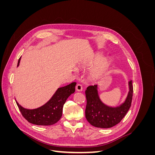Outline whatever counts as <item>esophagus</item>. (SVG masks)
Masks as SVG:
<instances>
[{
    "label": "esophagus",
    "instance_id": "obj_1",
    "mask_svg": "<svg viewBox=\"0 0 155 155\" xmlns=\"http://www.w3.org/2000/svg\"><path fill=\"white\" fill-rule=\"evenodd\" d=\"M76 89L77 91H79V92L82 91V90H83L82 85H80V84H78V85L76 86Z\"/></svg>",
    "mask_w": 155,
    "mask_h": 155
}]
</instances>
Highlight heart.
<instances>
[{"label":"heart","mask_w":155,"mask_h":155,"mask_svg":"<svg viewBox=\"0 0 155 155\" xmlns=\"http://www.w3.org/2000/svg\"><path fill=\"white\" fill-rule=\"evenodd\" d=\"M101 55H97L95 58H94V59H92L88 60V61H86L83 62L80 64V66L83 68L91 67L92 65H94L99 61L101 59ZM109 64V60L105 59L104 61H103L101 63L97 64V66L91 69V71L89 72V77H90V78H91L92 79H97L98 78H100L102 75L104 74Z\"/></svg>","instance_id":"1"}]
</instances>
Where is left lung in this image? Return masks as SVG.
I'll use <instances>...</instances> for the list:
<instances>
[{
  "mask_svg": "<svg viewBox=\"0 0 155 155\" xmlns=\"http://www.w3.org/2000/svg\"><path fill=\"white\" fill-rule=\"evenodd\" d=\"M128 85L129 92L125 101L115 107L108 106L101 101L98 94L97 85L88 86L85 91V117L88 122L98 128H110L120 123L130 109L132 102V80L129 81Z\"/></svg>",
  "mask_w": 155,
  "mask_h": 155,
  "instance_id": "8db88e82",
  "label": "left lung"
}]
</instances>
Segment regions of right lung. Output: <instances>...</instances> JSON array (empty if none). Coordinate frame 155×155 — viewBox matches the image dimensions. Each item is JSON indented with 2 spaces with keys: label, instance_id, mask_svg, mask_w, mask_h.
<instances>
[{
  "label": "right lung",
  "instance_id": "right-lung-1",
  "mask_svg": "<svg viewBox=\"0 0 155 155\" xmlns=\"http://www.w3.org/2000/svg\"><path fill=\"white\" fill-rule=\"evenodd\" d=\"M21 58L18 61L19 66ZM76 83L58 88L50 100L45 105L34 109H28L22 107L15 100L23 117L28 122L37 125H51L57 123L62 116L63 108L67 98L74 93Z\"/></svg>",
  "mask_w": 155,
  "mask_h": 155
}]
</instances>
